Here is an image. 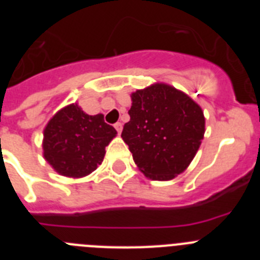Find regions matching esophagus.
<instances>
[{"label": "esophagus", "instance_id": "1", "mask_svg": "<svg viewBox=\"0 0 260 260\" xmlns=\"http://www.w3.org/2000/svg\"><path fill=\"white\" fill-rule=\"evenodd\" d=\"M114 127H116L117 133H118V134H121V132H122V123L117 122L116 125H114Z\"/></svg>", "mask_w": 260, "mask_h": 260}]
</instances>
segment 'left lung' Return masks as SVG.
Listing matches in <instances>:
<instances>
[{"instance_id":"obj_1","label":"left lung","mask_w":260,"mask_h":260,"mask_svg":"<svg viewBox=\"0 0 260 260\" xmlns=\"http://www.w3.org/2000/svg\"><path fill=\"white\" fill-rule=\"evenodd\" d=\"M123 142L150 180L169 181L187 169L201 147L206 118L198 103L167 83L132 93Z\"/></svg>"}]
</instances>
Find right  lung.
<instances>
[{"instance_id": "1", "label": "right lung", "mask_w": 260, "mask_h": 260, "mask_svg": "<svg viewBox=\"0 0 260 260\" xmlns=\"http://www.w3.org/2000/svg\"><path fill=\"white\" fill-rule=\"evenodd\" d=\"M116 135V128L104 122L102 113L89 116L77 103L69 104L48 121L43 156L61 176L82 178L102 164L105 147Z\"/></svg>"}]
</instances>
